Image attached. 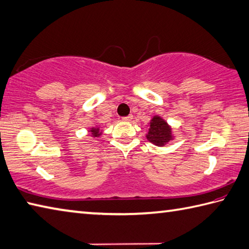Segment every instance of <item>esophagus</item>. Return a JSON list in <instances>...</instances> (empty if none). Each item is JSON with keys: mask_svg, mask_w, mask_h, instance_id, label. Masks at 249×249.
<instances>
[{"mask_svg": "<svg viewBox=\"0 0 249 249\" xmlns=\"http://www.w3.org/2000/svg\"><path fill=\"white\" fill-rule=\"evenodd\" d=\"M133 118L132 115H129V116H125V117H123V120L124 121H131Z\"/></svg>", "mask_w": 249, "mask_h": 249, "instance_id": "34e87169", "label": "esophagus"}]
</instances>
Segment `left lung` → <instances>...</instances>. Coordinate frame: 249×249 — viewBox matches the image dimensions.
I'll list each match as a JSON object with an SVG mask.
<instances>
[{
	"label": "left lung",
	"mask_w": 249,
	"mask_h": 249,
	"mask_svg": "<svg viewBox=\"0 0 249 249\" xmlns=\"http://www.w3.org/2000/svg\"><path fill=\"white\" fill-rule=\"evenodd\" d=\"M146 138L149 142L157 146H162L172 139L170 126L160 117L155 116L149 124V131Z\"/></svg>",
	"instance_id": "left-lung-1"
}]
</instances>
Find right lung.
<instances>
[{
	"mask_svg": "<svg viewBox=\"0 0 249 249\" xmlns=\"http://www.w3.org/2000/svg\"><path fill=\"white\" fill-rule=\"evenodd\" d=\"M90 132H92L93 137H98V135H100V131H98V129L93 128L92 130H90Z\"/></svg>",
	"mask_w": 249,
	"mask_h": 249,
	"instance_id": "add662e5",
	"label": "right lung"
}]
</instances>
